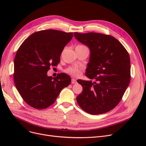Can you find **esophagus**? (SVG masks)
<instances>
[{
  "instance_id": "34e87169",
  "label": "esophagus",
  "mask_w": 146,
  "mask_h": 146,
  "mask_svg": "<svg viewBox=\"0 0 146 146\" xmlns=\"http://www.w3.org/2000/svg\"><path fill=\"white\" fill-rule=\"evenodd\" d=\"M77 83V80H76V79L73 78V79H72V84H75V83Z\"/></svg>"
}]
</instances>
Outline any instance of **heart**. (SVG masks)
<instances>
[{
    "instance_id": "b5f03b06",
    "label": "heart",
    "mask_w": 146,
    "mask_h": 146,
    "mask_svg": "<svg viewBox=\"0 0 146 146\" xmlns=\"http://www.w3.org/2000/svg\"><path fill=\"white\" fill-rule=\"evenodd\" d=\"M77 47H85L87 48L86 46L83 45H79ZM80 71L81 69L78 67L76 66H72L67 68L66 70V72L69 74H70L73 76H74V77H77L80 74Z\"/></svg>"
}]
</instances>
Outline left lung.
Returning <instances> with one entry per match:
<instances>
[{"label":"left lung","mask_w":146,"mask_h":146,"mask_svg":"<svg viewBox=\"0 0 146 146\" xmlns=\"http://www.w3.org/2000/svg\"><path fill=\"white\" fill-rule=\"evenodd\" d=\"M79 42L90 48L86 76L93 81L78 80L83 87L76 100L92 115L113 109L121 101L131 79L128 52L115 38L100 33H74Z\"/></svg>","instance_id":"8db88e82"}]
</instances>
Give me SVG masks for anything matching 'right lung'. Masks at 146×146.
<instances>
[{
	"mask_svg": "<svg viewBox=\"0 0 146 146\" xmlns=\"http://www.w3.org/2000/svg\"><path fill=\"white\" fill-rule=\"evenodd\" d=\"M72 37V33L42 30L31 35L18 48L14 60L15 86L23 100L33 108H48L70 84L68 75L59 73L53 78L47 72L51 66L59 63L61 52Z\"/></svg>",
	"mask_w": 146,
	"mask_h": 146,
	"instance_id": "right-lung-1",
	"label": "right lung"
}]
</instances>
